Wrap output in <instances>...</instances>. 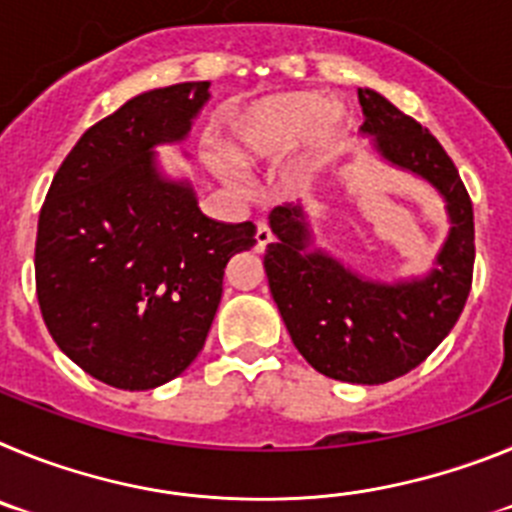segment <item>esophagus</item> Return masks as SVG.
Here are the masks:
<instances>
[{
  "instance_id": "obj_1",
  "label": "esophagus",
  "mask_w": 512,
  "mask_h": 512,
  "mask_svg": "<svg viewBox=\"0 0 512 512\" xmlns=\"http://www.w3.org/2000/svg\"><path fill=\"white\" fill-rule=\"evenodd\" d=\"M271 241H274V233H271L269 223H266V220H259V223H256V251H264Z\"/></svg>"
}]
</instances>
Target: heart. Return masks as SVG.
<instances>
[{
  "label": "heart",
  "mask_w": 512,
  "mask_h": 512,
  "mask_svg": "<svg viewBox=\"0 0 512 512\" xmlns=\"http://www.w3.org/2000/svg\"><path fill=\"white\" fill-rule=\"evenodd\" d=\"M346 135V112L307 92L277 94L235 115L225 135V156L241 169L274 164L305 143L310 156H325ZM212 169L228 176V166L212 158Z\"/></svg>",
  "instance_id": "b5f03b06"
}]
</instances>
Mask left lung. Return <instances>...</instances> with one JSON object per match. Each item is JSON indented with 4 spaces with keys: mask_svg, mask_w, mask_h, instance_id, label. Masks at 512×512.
<instances>
[{
    "mask_svg": "<svg viewBox=\"0 0 512 512\" xmlns=\"http://www.w3.org/2000/svg\"><path fill=\"white\" fill-rule=\"evenodd\" d=\"M366 135L390 164L423 176L446 200L451 230L425 279L379 284L328 253H307L300 207H274L264 253L271 297L307 364L338 382L384 384L408 374L449 336L467 305L474 271V212L449 153L413 117L372 89H359Z\"/></svg>",
    "mask_w": 512,
    "mask_h": 512,
    "instance_id": "obj_1",
    "label": "left lung"
}]
</instances>
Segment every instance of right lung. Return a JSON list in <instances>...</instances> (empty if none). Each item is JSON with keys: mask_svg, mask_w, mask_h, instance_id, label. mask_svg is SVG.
I'll return each mask as SVG.
<instances>
[{"mask_svg": "<svg viewBox=\"0 0 512 512\" xmlns=\"http://www.w3.org/2000/svg\"><path fill=\"white\" fill-rule=\"evenodd\" d=\"M184 81L125 102L81 135L45 194L35 292L63 354L117 390H153L205 346L225 266L256 225H225L189 184L161 179L156 143L182 140L210 97Z\"/></svg>", "mask_w": 512, "mask_h": 512, "instance_id": "1", "label": "right lung"}]
</instances>
